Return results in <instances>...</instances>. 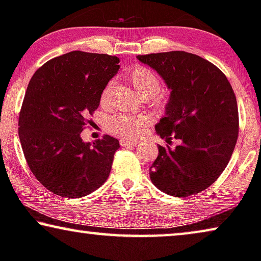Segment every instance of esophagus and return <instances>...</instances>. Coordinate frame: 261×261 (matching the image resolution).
Returning a JSON list of instances; mask_svg holds the SVG:
<instances>
[{
	"mask_svg": "<svg viewBox=\"0 0 261 261\" xmlns=\"http://www.w3.org/2000/svg\"><path fill=\"white\" fill-rule=\"evenodd\" d=\"M120 145L122 146H131V145H136L137 142L136 141H127V139H120Z\"/></svg>",
	"mask_w": 261,
	"mask_h": 261,
	"instance_id": "obj_1",
	"label": "esophagus"
}]
</instances>
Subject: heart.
<instances>
[{
  "label": "heart",
  "instance_id": "obj_1",
  "mask_svg": "<svg viewBox=\"0 0 261 261\" xmlns=\"http://www.w3.org/2000/svg\"><path fill=\"white\" fill-rule=\"evenodd\" d=\"M127 79L134 85L143 97L145 98H154L159 89H161V80L157 76V73L152 70L143 67V65H136L132 68ZM111 83H109L106 89L102 92L100 100L102 103H106L111 90ZM152 123V117L147 114L141 115H117L109 119L108 129L112 134L120 136L124 138H138L141 137L144 132V129L147 125Z\"/></svg>",
  "mask_w": 261,
  "mask_h": 261
}]
</instances>
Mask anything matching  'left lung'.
Segmentation results:
<instances>
[{
	"label": "left lung",
	"instance_id": "1",
	"mask_svg": "<svg viewBox=\"0 0 261 261\" xmlns=\"http://www.w3.org/2000/svg\"><path fill=\"white\" fill-rule=\"evenodd\" d=\"M170 90L155 131L176 149L158 145L150 168L155 188L174 197L204 191L226 168L238 138V107L230 82L211 62L185 51L139 55Z\"/></svg>",
	"mask_w": 261,
	"mask_h": 261
}]
</instances>
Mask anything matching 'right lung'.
I'll return each instance as SVG.
<instances>
[{
    "mask_svg": "<svg viewBox=\"0 0 261 261\" xmlns=\"http://www.w3.org/2000/svg\"><path fill=\"white\" fill-rule=\"evenodd\" d=\"M118 63L115 56L71 51L48 61L31 77L18 136L31 172L53 193L84 197L108 179L118 139L107 135L83 142L81 132Z\"/></svg>",
    "mask_w": 261,
    "mask_h": 261,
    "instance_id": "right-lung-1",
    "label": "right lung"
}]
</instances>
